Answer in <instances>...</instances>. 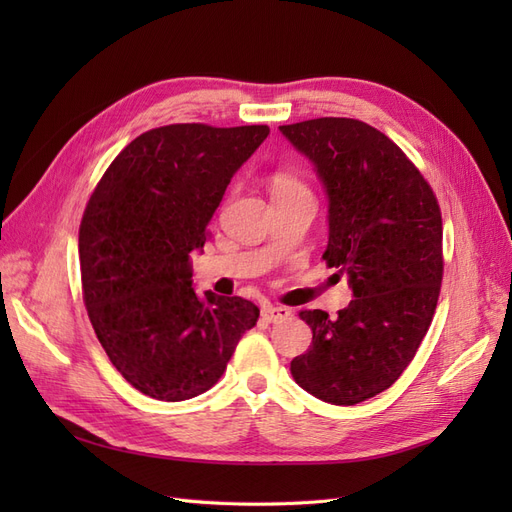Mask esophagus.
Here are the masks:
<instances>
[{
	"label": "esophagus",
	"mask_w": 512,
	"mask_h": 512,
	"mask_svg": "<svg viewBox=\"0 0 512 512\" xmlns=\"http://www.w3.org/2000/svg\"><path fill=\"white\" fill-rule=\"evenodd\" d=\"M292 316V312L288 307H282V305H269L262 309V318H265L267 322L271 324H277V322H284Z\"/></svg>",
	"instance_id": "esophagus-1"
}]
</instances>
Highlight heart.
I'll use <instances>...</instances> for the list:
<instances>
[{
  "label": "heart",
  "mask_w": 512,
  "mask_h": 512,
  "mask_svg": "<svg viewBox=\"0 0 512 512\" xmlns=\"http://www.w3.org/2000/svg\"><path fill=\"white\" fill-rule=\"evenodd\" d=\"M271 192L273 194H290V192H307L303 181H299L290 173H275L271 179Z\"/></svg>",
  "instance_id": "heart-1"
}]
</instances>
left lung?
I'll return each instance as SVG.
<instances>
[{
    "instance_id": "8db88e82",
    "label": "left lung",
    "mask_w": 512,
    "mask_h": 512,
    "mask_svg": "<svg viewBox=\"0 0 512 512\" xmlns=\"http://www.w3.org/2000/svg\"><path fill=\"white\" fill-rule=\"evenodd\" d=\"M280 132L327 192L322 258L348 275L354 297L337 318L299 312L312 346L294 356L290 374L309 395L354 406L404 374L429 329L444 269L440 207L406 153L359 119L320 117Z\"/></svg>"
}]
</instances>
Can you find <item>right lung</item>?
I'll return each mask as SVG.
<instances>
[{"instance_id": "obj_1", "label": "right lung", "mask_w": 512, "mask_h": 512, "mask_svg": "<svg viewBox=\"0 0 512 512\" xmlns=\"http://www.w3.org/2000/svg\"><path fill=\"white\" fill-rule=\"evenodd\" d=\"M267 136V126L149 130L106 168L85 207L79 260L89 320L119 374L153 399L209 391L260 316L241 297H200L190 254L203 250L232 175Z\"/></svg>"}]
</instances>
